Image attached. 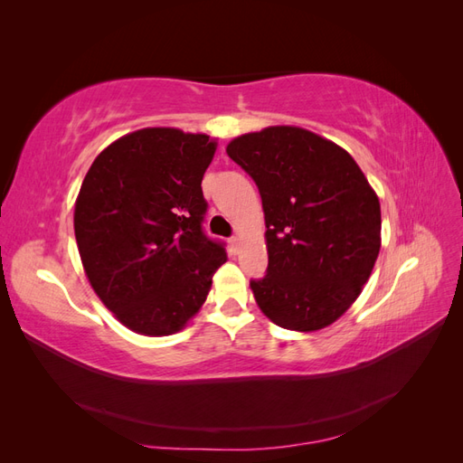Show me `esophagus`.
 <instances>
[{
  "mask_svg": "<svg viewBox=\"0 0 463 463\" xmlns=\"http://www.w3.org/2000/svg\"><path fill=\"white\" fill-rule=\"evenodd\" d=\"M230 247H232V250H237V247H240V237L237 235L230 237Z\"/></svg>",
  "mask_w": 463,
  "mask_h": 463,
  "instance_id": "1",
  "label": "esophagus"
}]
</instances>
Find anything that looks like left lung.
<instances>
[{
    "mask_svg": "<svg viewBox=\"0 0 463 463\" xmlns=\"http://www.w3.org/2000/svg\"><path fill=\"white\" fill-rule=\"evenodd\" d=\"M228 156L259 187L269 269L250 289L274 325L315 332L338 320L381 250V203L349 154L289 125L233 138Z\"/></svg>",
    "mask_w": 463,
    "mask_h": 463,
    "instance_id": "8db88e82",
    "label": "left lung"
}]
</instances>
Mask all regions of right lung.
I'll use <instances>...</instances> for the list:
<instances>
[{"mask_svg":"<svg viewBox=\"0 0 463 463\" xmlns=\"http://www.w3.org/2000/svg\"><path fill=\"white\" fill-rule=\"evenodd\" d=\"M208 135L146 128L98 154L75 203L79 255L96 296L143 335L184 328L226 262L203 232Z\"/></svg>","mask_w":463,"mask_h":463,"instance_id":"add662e5","label":"right lung"}]
</instances>
